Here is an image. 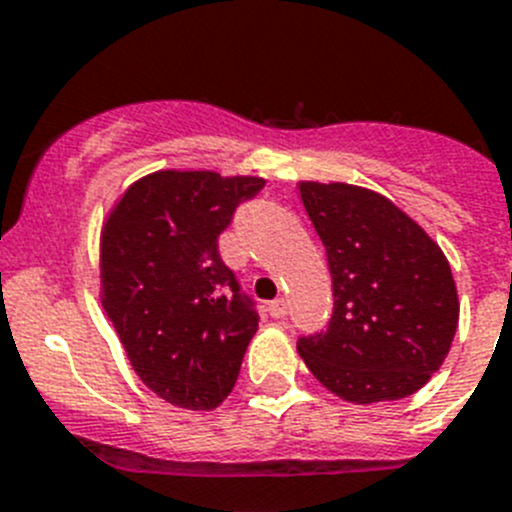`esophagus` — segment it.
Instances as JSON below:
<instances>
[{
    "label": "esophagus",
    "instance_id": "1",
    "mask_svg": "<svg viewBox=\"0 0 512 512\" xmlns=\"http://www.w3.org/2000/svg\"><path fill=\"white\" fill-rule=\"evenodd\" d=\"M267 310H270L272 318H285V315H288V303H285L283 298H280V300H272L270 308H267Z\"/></svg>",
    "mask_w": 512,
    "mask_h": 512
}]
</instances>
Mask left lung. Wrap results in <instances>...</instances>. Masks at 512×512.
<instances>
[{
	"label": "left lung",
	"instance_id": "8db88e82",
	"mask_svg": "<svg viewBox=\"0 0 512 512\" xmlns=\"http://www.w3.org/2000/svg\"><path fill=\"white\" fill-rule=\"evenodd\" d=\"M300 199L333 280L328 328L298 338L305 366L353 404L414 394L439 371L460 321L450 262L376 191L300 181Z\"/></svg>",
	"mask_w": 512,
	"mask_h": 512
}]
</instances>
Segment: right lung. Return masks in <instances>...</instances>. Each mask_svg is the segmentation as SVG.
<instances>
[{
    "label": "right lung",
    "instance_id": "add662e5",
    "mask_svg": "<svg viewBox=\"0 0 512 512\" xmlns=\"http://www.w3.org/2000/svg\"><path fill=\"white\" fill-rule=\"evenodd\" d=\"M262 186L257 176L156 171L108 214L103 308L138 379L174 407L209 412L240 376L260 315L217 240Z\"/></svg>",
    "mask_w": 512,
    "mask_h": 512
}]
</instances>
